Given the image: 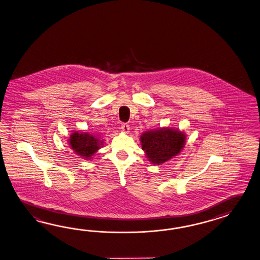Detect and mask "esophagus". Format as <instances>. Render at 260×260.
<instances>
[{
  "instance_id": "34e87169",
  "label": "esophagus",
  "mask_w": 260,
  "mask_h": 260,
  "mask_svg": "<svg viewBox=\"0 0 260 260\" xmlns=\"http://www.w3.org/2000/svg\"><path fill=\"white\" fill-rule=\"evenodd\" d=\"M121 129H122V131L123 132H125L127 133L128 131H129V125H128V123H125V122H123V123H121Z\"/></svg>"
}]
</instances>
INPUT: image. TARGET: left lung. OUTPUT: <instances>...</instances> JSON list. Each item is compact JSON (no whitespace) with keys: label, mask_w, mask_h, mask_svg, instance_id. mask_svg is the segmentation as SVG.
<instances>
[{"label":"left lung","mask_w":260,"mask_h":260,"mask_svg":"<svg viewBox=\"0 0 260 260\" xmlns=\"http://www.w3.org/2000/svg\"><path fill=\"white\" fill-rule=\"evenodd\" d=\"M142 149L153 164H162L180 153L185 135L174 129H160L145 132L140 137Z\"/></svg>","instance_id":"obj_1"}]
</instances>
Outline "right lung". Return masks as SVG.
Returning a JSON list of instances; mask_svg holds the SVG:
<instances>
[{
  "instance_id": "1",
  "label": "right lung",
  "mask_w": 260,
  "mask_h": 260,
  "mask_svg": "<svg viewBox=\"0 0 260 260\" xmlns=\"http://www.w3.org/2000/svg\"><path fill=\"white\" fill-rule=\"evenodd\" d=\"M69 142L74 152L86 159L91 157V155L99 149L101 143L99 139L87 133L72 134Z\"/></svg>"
}]
</instances>
